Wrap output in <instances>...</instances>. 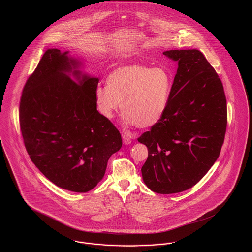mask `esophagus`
I'll return each instance as SVG.
<instances>
[{
  "instance_id": "34e87169",
  "label": "esophagus",
  "mask_w": 252,
  "mask_h": 252,
  "mask_svg": "<svg viewBox=\"0 0 252 252\" xmlns=\"http://www.w3.org/2000/svg\"><path fill=\"white\" fill-rule=\"evenodd\" d=\"M122 138H123V143H124V144L127 145V144H131V139H130L127 135L123 134V135H122Z\"/></svg>"
}]
</instances>
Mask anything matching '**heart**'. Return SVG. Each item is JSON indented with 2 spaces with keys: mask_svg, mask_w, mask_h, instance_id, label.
<instances>
[{
  "mask_svg": "<svg viewBox=\"0 0 252 252\" xmlns=\"http://www.w3.org/2000/svg\"><path fill=\"white\" fill-rule=\"evenodd\" d=\"M172 87L173 77L164 68L143 64L123 65L109 72L107 87H96V106L107 120H112L122 107L126 125L151 127L164 116Z\"/></svg>",
  "mask_w": 252,
  "mask_h": 252,
  "instance_id": "b5f03b06",
  "label": "heart"
}]
</instances>
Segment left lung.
<instances>
[{"label":"left lung","mask_w":252,"mask_h":252,"mask_svg":"<svg viewBox=\"0 0 252 252\" xmlns=\"http://www.w3.org/2000/svg\"><path fill=\"white\" fill-rule=\"evenodd\" d=\"M163 55L179 65L167 110L138 142L148 149L144 183L168 194L192 188L214 165L228 118L222 82L200 51L169 50Z\"/></svg>","instance_id":"8db88e82"}]
</instances>
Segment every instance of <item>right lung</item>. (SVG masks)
Segmentation results:
<instances>
[{"label": "right lung", "instance_id": "right-lung-1", "mask_svg": "<svg viewBox=\"0 0 252 252\" xmlns=\"http://www.w3.org/2000/svg\"><path fill=\"white\" fill-rule=\"evenodd\" d=\"M69 51L48 49L24 85L20 126L36 168L54 184L89 192L122 147L120 132L97 110L99 79L79 70Z\"/></svg>", "mask_w": 252, "mask_h": 252}]
</instances>
